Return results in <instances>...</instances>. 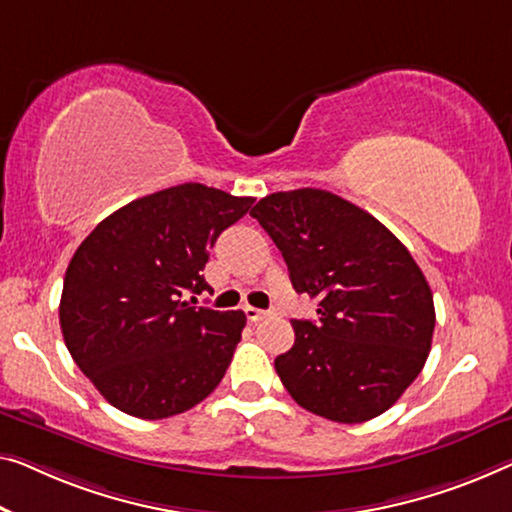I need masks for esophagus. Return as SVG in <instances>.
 Here are the masks:
<instances>
[{
  "label": "esophagus",
  "mask_w": 512,
  "mask_h": 512,
  "mask_svg": "<svg viewBox=\"0 0 512 512\" xmlns=\"http://www.w3.org/2000/svg\"><path fill=\"white\" fill-rule=\"evenodd\" d=\"M243 312H246V317H248V322H259V319H264V317H269V312L266 310H259V308H253V305H246V308H243Z\"/></svg>",
  "instance_id": "34e87169"
}]
</instances>
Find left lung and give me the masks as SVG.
Instances as JSON below:
<instances>
[{
	"mask_svg": "<svg viewBox=\"0 0 512 512\" xmlns=\"http://www.w3.org/2000/svg\"><path fill=\"white\" fill-rule=\"evenodd\" d=\"M250 216L285 257L317 319H294V345L276 358L287 393L335 423L370 421L421 375L434 301L414 257L388 227L319 188L266 195Z\"/></svg>",
	"mask_w": 512,
	"mask_h": 512,
	"instance_id": "obj_1",
	"label": "left lung"
}]
</instances>
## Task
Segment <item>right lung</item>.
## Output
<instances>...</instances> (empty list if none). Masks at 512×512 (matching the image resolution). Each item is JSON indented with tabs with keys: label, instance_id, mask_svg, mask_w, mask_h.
Segmentation results:
<instances>
[{
	"label": "right lung",
	"instance_id": "1",
	"mask_svg": "<svg viewBox=\"0 0 512 512\" xmlns=\"http://www.w3.org/2000/svg\"><path fill=\"white\" fill-rule=\"evenodd\" d=\"M253 202L181 183L114 211L75 250L59 303L61 333L112 407L144 421L170 418L225 377L246 315L193 308L183 296L207 292L209 250Z\"/></svg>",
	"mask_w": 512,
	"mask_h": 512
}]
</instances>
